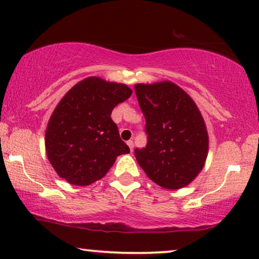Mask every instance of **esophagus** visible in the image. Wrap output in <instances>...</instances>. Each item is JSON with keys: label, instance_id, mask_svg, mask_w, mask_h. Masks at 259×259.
<instances>
[{"label": "esophagus", "instance_id": "esophagus-1", "mask_svg": "<svg viewBox=\"0 0 259 259\" xmlns=\"http://www.w3.org/2000/svg\"><path fill=\"white\" fill-rule=\"evenodd\" d=\"M127 145H128V146H130L131 152H133V150H134V143H133V140H128V141H127Z\"/></svg>", "mask_w": 259, "mask_h": 259}]
</instances>
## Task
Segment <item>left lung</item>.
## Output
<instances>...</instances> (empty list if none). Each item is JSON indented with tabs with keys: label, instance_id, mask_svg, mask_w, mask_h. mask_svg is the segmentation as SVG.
I'll return each instance as SVG.
<instances>
[{
	"label": "left lung",
	"instance_id": "1",
	"mask_svg": "<svg viewBox=\"0 0 259 259\" xmlns=\"http://www.w3.org/2000/svg\"><path fill=\"white\" fill-rule=\"evenodd\" d=\"M147 134L134 150L148 178L167 190L189 185L203 169L208 152L206 125L192 98L171 81L134 86Z\"/></svg>",
	"mask_w": 259,
	"mask_h": 259
}]
</instances>
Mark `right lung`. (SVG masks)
<instances>
[{
    "label": "right lung",
    "mask_w": 259,
    "mask_h": 259,
    "mask_svg": "<svg viewBox=\"0 0 259 259\" xmlns=\"http://www.w3.org/2000/svg\"><path fill=\"white\" fill-rule=\"evenodd\" d=\"M132 95L123 83L90 76L67 92L46 130V152L67 183L87 186L104 178L115 159L130 153L111 118L113 108Z\"/></svg>",
    "instance_id": "1"
}]
</instances>
